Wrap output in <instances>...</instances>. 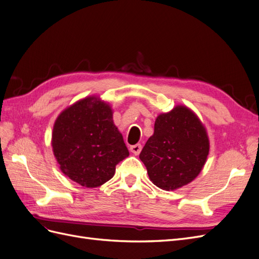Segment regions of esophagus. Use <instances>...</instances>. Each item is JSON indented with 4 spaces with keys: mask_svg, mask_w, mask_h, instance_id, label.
<instances>
[{
    "mask_svg": "<svg viewBox=\"0 0 259 259\" xmlns=\"http://www.w3.org/2000/svg\"><path fill=\"white\" fill-rule=\"evenodd\" d=\"M142 145L140 144H137V145H134V146H131L130 147V150L132 153H134L135 155H138L140 153V151H142Z\"/></svg>",
    "mask_w": 259,
    "mask_h": 259,
    "instance_id": "obj_1",
    "label": "esophagus"
}]
</instances>
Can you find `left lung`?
<instances>
[{
	"instance_id": "left-lung-1",
	"label": "left lung",
	"mask_w": 259,
	"mask_h": 259,
	"mask_svg": "<svg viewBox=\"0 0 259 259\" xmlns=\"http://www.w3.org/2000/svg\"><path fill=\"white\" fill-rule=\"evenodd\" d=\"M209 140L204 125L193 111L176 106L161 113L153 135L139 154L151 182L163 190H175L197 177L206 162Z\"/></svg>"
}]
</instances>
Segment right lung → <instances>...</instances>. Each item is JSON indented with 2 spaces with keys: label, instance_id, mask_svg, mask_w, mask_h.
I'll return each instance as SVG.
<instances>
[{
  "label": "right lung",
  "instance_id": "1",
  "mask_svg": "<svg viewBox=\"0 0 259 259\" xmlns=\"http://www.w3.org/2000/svg\"><path fill=\"white\" fill-rule=\"evenodd\" d=\"M112 109L91 96L65 109L55 121L52 147L59 168L86 188L110 180L130 152L112 120Z\"/></svg>",
  "mask_w": 259,
  "mask_h": 259
}]
</instances>
